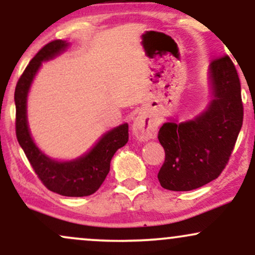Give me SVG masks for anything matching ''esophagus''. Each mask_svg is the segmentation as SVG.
Listing matches in <instances>:
<instances>
[{"label":"esophagus","mask_w":255,"mask_h":255,"mask_svg":"<svg viewBox=\"0 0 255 255\" xmlns=\"http://www.w3.org/2000/svg\"><path fill=\"white\" fill-rule=\"evenodd\" d=\"M157 121L154 119L148 118V116L140 114L134 120L133 126H131V131L133 135L136 139L145 141V140H150L156 137L157 134Z\"/></svg>","instance_id":"obj_1"}]
</instances>
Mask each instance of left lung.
<instances>
[{
	"label": "left lung",
	"mask_w": 255,
	"mask_h": 255,
	"mask_svg": "<svg viewBox=\"0 0 255 255\" xmlns=\"http://www.w3.org/2000/svg\"><path fill=\"white\" fill-rule=\"evenodd\" d=\"M213 99L191 121L166 122L158 131L165 159L158 172L163 188L197 189L217 178L229 162L244 122L241 84L228 55L210 64Z\"/></svg>",
	"instance_id": "obj_1"
}]
</instances>
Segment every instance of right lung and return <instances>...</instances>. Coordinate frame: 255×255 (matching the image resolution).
<instances>
[{
    "label": "right lung",
    "mask_w": 255,
    "mask_h": 255,
    "mask_svg": "<svg viewBox=\"0 0 255 255\" xmlns=\"http://www.w3.org/2000/svg\"><path fill=\"white\" fill-rule=\"evenodd\" d=\"M68 46L56 39L45 44L27 64L17 80L15 101V133L20 146L38 178L49 191L64 197H87L98 191L110 170V160L128 141V125L125 124L104 134L89 153L73 162H56L42 153L30 135L26 120V98L32 80L43 61L50 60Z\"/></svg>",
    "instance_id": "add662e5"
}]
</instances>
